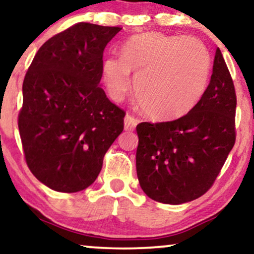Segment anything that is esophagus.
I'll list each match as a JSON object with an SVG mask.
<instances>
[{
	"instance_id": "obj_1",
	"label": "esophagus",
	"mask_w": 254,
	"mask_h": 254,
	"mask_svg": "<svg viewBox=\"0 0 254 254\" xmlns=\"http://www.w3.org/2000/svg\"><path fill=\"white\" fill-rule=\"evenodd\" d=\"M137 123H138V121L134 117L131 116V115H127V116L124 117V127L127 131L134 130Z\"/></svg>"
}]
</instances>
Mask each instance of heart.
I'll return each instance as SVG.
<instances>
[{"instance_id": "b5f03b06", "label": "heart", "mask_w": 254, "mask_h": 254, "mask_svg": "<svg viewBox=\"0 0 254 254\" xmlns=\"http://www.w3.org/2000/svg\"><path fill=\"white\" fill-rule=\"evenodd\" d=\"M102 81L109 96L121 102L134 93L145 116L157 122L185 117L207 89L211 59L195 37L146 32L131 37L121 47V58L102 62Z\"/></svg>"}]
</instances>
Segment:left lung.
<instances>
[{"label":"left lung","mask_w":254,"mask_h":254,"mask_svg":"<svg viewBox=\"0 0 254 254\" xmlns=\"http://www.w3.org/2000/svg\"><path fill=\"white\" fill-rule=\"evenodd\" d=\"M235 86L221 50L210 82L185 117L137 125V177L152 200L181 204L208 191L236 141Z\"/></svg>","instance_id":"1"}]
</instances>
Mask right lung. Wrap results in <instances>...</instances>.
<instances>
[{"instance_id": "1", "label": "right lung", "mask_w": 254, "mask_h": 254, "mask_svg": "<svg viewBox=\"0 0 254 254\" xmlns=\"http://www.w3.org/2000/svg\"><path fill=\"white\" fill-rule=\"evenodd\" d=\"M121 30L77 23L44 43L25 74L18 115L25 160L53 190L89 187L123 131L125 113L100 87L103 51Z\"/></svg>"}]
</instances>
